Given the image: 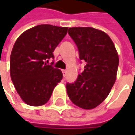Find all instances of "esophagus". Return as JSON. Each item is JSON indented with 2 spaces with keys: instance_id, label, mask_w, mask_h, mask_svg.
Here are the masks:
<instances>
[{
  "instance_id": "1",
  "label": "esophagus",
  "mask_w": 135,
  "mask_h": 135,
  "mask_svg": "<svg viewBox=\"0 0 135 135\" xmlns=\"http://www.w3.org/2000/svg\"><path fill=\"white\" fill-rule=\"evenodd\" d=\"M62 72L63 76H65L66 75V69H62Z\"/></svg>"
}]
</instances>
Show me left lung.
Here are the masks:
<instances>
[{
    "mask_svg": "<svg viewBox=\"0 0 135 135\" xmlns=\"http://www.w3.org/2000/svg\"><path fill=\"white\" fill-rule=\"evenodd\" d=\"M68 33L75 42L84 70L74 83L66 84L69 99L76 105L91 109L109 94L115 81L119 57L111 38L92 27H72Z\"/></svg>",
    "mask_w": 135,
    "mask_h": 135,
    "instance_id": "left-lung-1",
    "label": "left lung"
}]
</instances>
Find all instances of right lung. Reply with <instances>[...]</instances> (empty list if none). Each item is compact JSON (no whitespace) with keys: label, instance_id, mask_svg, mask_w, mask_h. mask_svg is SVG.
I'll return each mask as SVG.
<instances>
[{"label":"right lung","instance_id":"obj_1","mask_svg":"<svg viewBox=\"0 0 135 135\" xmlns=\"http://www.w3.org/2000/svg\"><path fill=\"white\" fill-rule=\"evenodd\" d=\"M68 27L44 24L22 33L10 57V74L14 86L27 105L40 106L48 102L62 79L60 69L47 64L54 50L67 33Z\"/></svg>","mask_w":135,"mask_h":135}]
</instances>
